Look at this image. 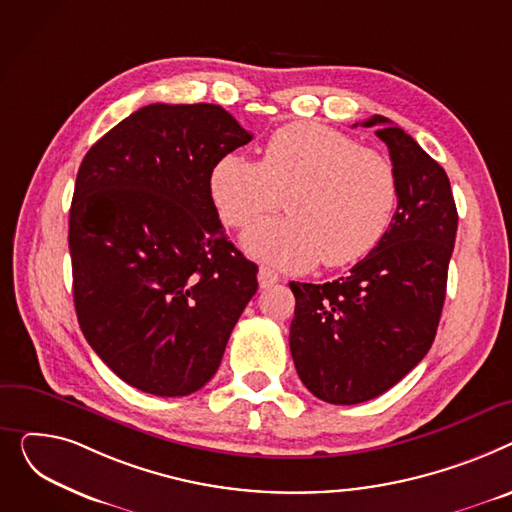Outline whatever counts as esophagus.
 <instances>
[{
	"mask_svg": "<svg viewBox=\"0 0 512 512\" xmlns=\"http://www.w3.org/2000/svg\"><path fill=\"white\" fill-rule=\"evenodd\" d=\"M277 281H279V275L275 273V270H270L266 266H260V270H258V283H260L262 289L275 285Z\"/></svg>",
	"mask_w": 512,
	"mask_h": 512,
	"instance_id": "34e87169",
	"label": "esophagus"
}]
</instances>
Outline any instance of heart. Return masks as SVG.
<instances>
[{
    "instance_id": "1",
    "label": "heart",
    "mask_w": 512,
    "mask_h": 512,
    "mask_svg": "<svg viewBox=\"0 0 512 512\" xmlns=\"http://www.w3.org/2000/svg\"><path fill=\"white\" fill-rule=\"evenodd\" d=\"M221 221L242 229L283 206L289 217L250 227L244 250L285 270L347 266L368 256L393 221V163L335 128L295 122L270 134L262 159L223 155L208 175Z\"/></svg>"
}]
</instances>
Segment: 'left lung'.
Returning <instances> with one entry per match:
<instances>
[{
  "label": "left lung",
  "mask_w": 512,
  "mask_h": 512,
  "mask_svg": "<svg viewBox=\"0 0 512 512\" xmlns=\"http://www.w3.org/2000/svg\"><path fill=\"white\" fill-rule=\"evenodd\" d=\"M362 126L376 128L388 146L399 182L397 213L347 277L289 283L295 370L314 397L333 405L376 399L430 351L459 223L448 175L426 150L382 115Z\"/></svg>",
  "instance_id": "8db88e82"
}]
</instances>
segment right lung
I'll return each mask as SVG.
<instances>
[{
    "mask_svg": "<svg viewBox=\"0 0 512 512\" xmlns=\"http://www.w3.org/2000/svg\"><path fill=\"white\" fill-rule=\"evenodd\" d=\"M250 140L219 105L153 103L82 159L68 233L78 324L142 393L202 388L258 289L208 192L213 165Z\"/></svg>",
    "mask_w": 512,
    "mask_h": 512,
    "instance_id": "obj_1",
    "label": "right lung"
}]
</instances>
